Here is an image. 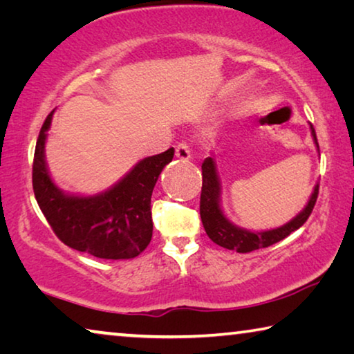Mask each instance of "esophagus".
Segmentation results:
<instances>
[{
  "instance_id": "esophagus-1",
  "label": "esophagus",
  "mask_w": 354,
  "mask_h": 354,
  "mask_svg": "<svg viewBox=\"0 0 354 354\" xmlns=\"http://www.w3.org/2000/svg\"><path fill=\"white\" fill-rule=\"evenodd\" d=\"M175 153H176L178 159H181V160H189L190 159V149H189V145L185 142L178 143Z\"/></svg>"
}]
</instances>
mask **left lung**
<instances>
[{
  "mask_svg": "<svg viewBox=\"0 0 354 354\" xmlns=\"http://www.w3.org/2000/svg\"><path fill=\"white\" fill-rule=\"evenodd\" d=\"M310 131H313L315 145L319 148V142H317L315 129L313 124H310ZM201 170L203 187L200 198V215L206 234L214 243H217L220 247L227 250H234L237 253H250V251L270 247V245L283 241V239L292 234L293 231H297L299 226H303L304 221L309 218V215L315 206L317 196H319V184H317L313 195H310V200L308 201V206L304 207L295 218H292L289 223L270 231H247L243 230V227L232 225L231 221L225 217L223 211H221L220 181L217 176V170H215L214 159L206 158L205 162L201 165Z\"/></svg>",
  "mask_w": 354,
  "mask_h": 354,
  "instance_id": "8db88e82",
  "label": "left lung"
}]
</instances>
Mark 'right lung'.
<instances>
[{"label":"right lung","mask_w":354,"mask_h":354,"mask_svg":"<svg viewBox=\"0 0 354 354\" xmlns=\"http://www.w3.org/2000/svg\"><path fill=\"white\" fill-rule=\"evenodd\" d=\"M55 112V111H53ZM41 124L32 162V189L40 211L67 247L101 259H131L148 247L153 236L151 195L175 149L142 159L127 176L103 194L67 195L53 183L45 162L46 131Z\"/></svg>","instance_id":"1"}]
</instances>
